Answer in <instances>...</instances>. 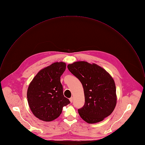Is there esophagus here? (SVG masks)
Wrapping results in <instances>:
<instances>
[{
	"instance_id": "34e87169",
	"label": "esophagus",
	"mask_w": 145,
	"mask_h": 145,
	"mask_svg": "<svg viewBox=\"0 0 145 145\" xmlns=\"http://www.w3.org/2000/svg\"><path fill=\"white\" fill-rule=\"evenodd\" d=\"M70 102H71V103L73 102V97H72L70 98Z\"/></svg>"
}]
</instances>
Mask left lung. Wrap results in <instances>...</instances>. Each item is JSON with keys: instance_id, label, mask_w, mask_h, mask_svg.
<instances>
[{"instance_id": "8db88e82", "label": "left lung", "mask_w": 145, "mask_h": 145, "mask_svg": "<svg viewBox=\"0 0 145 145\" xmlns=\"http://www.w3.org/2000/svg\"><path fill=\"white\" fill-rule=\"evenodd\" d=\"M67 68L83 87L85 103L78 109L80 117L92 124L109 116L116 104V87L110 74L96 64L85 61L69 64Z\"/></svg>"}]
</instances>
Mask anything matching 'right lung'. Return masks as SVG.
I'll list each match as a JSON object with an SVG mask.
<instances>
[{"label": "right lung", "instance_id": "1", "mask_svg": "<svg viewBox=\"0 0 145 145\" xmlns=\"http://www.w3.org/2000/svg\"><path fill=\"white\" fill-rule=\"evenodd\" d=\"M66 63L55 62L41 70L30 83L27 92L29 107L40 120L50 121L57 118L69 99L63 96L60 77Z\"/></svg>", "mask_w": 145, "mask_h": 145}]
</instances>
